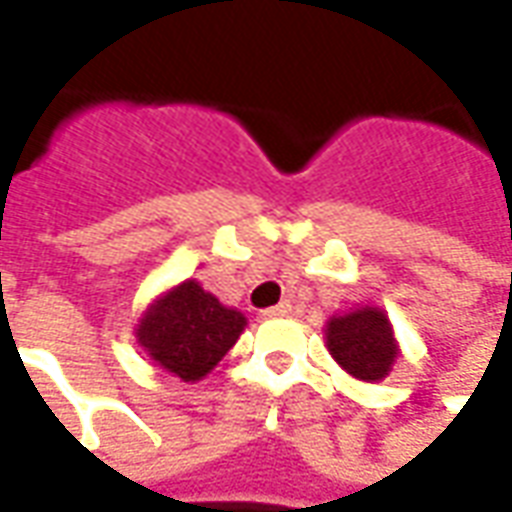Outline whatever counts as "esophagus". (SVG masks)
Returning a JSON list of instances; mask_svg holds the SVG:
<instances>
[{"instance_id":"esophagus-1","label":"esophagus","mask_w":512,"mask_h":512,"mask_svg":"<svg viewBox=\"0 0 512 512\" xmlns=\"http://www.w3.org/2000/svg\"><path fill=\"white\" fill-rule=\"evenodd\" d=\"M290 310H293V307H290V301H282V304H277V307H268V310H263L260 315H263V318H279V315H288Z\"/></svg>"}]
</instances>
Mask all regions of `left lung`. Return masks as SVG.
I'll return each instance as SVG.
<instances>
[{
    "label": "left lung",
    "mask_w": 512,
    "mask_h": 512,
    "mask_svg": "<svg viewBox=\"0 0 512 512\" xmlns=\"http://www.w3.org/2000/svg\"><path fill=\"white\" fill-rule=\"evenodd\" d=\"M326 343L334 359L362 381H381L397 354L392 326L376 307L332 318L326 326Z\"/></svg>",
    "instance_id": "left-lung-1"
}]
</instances>
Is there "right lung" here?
<instances>
[{
    "instance_id": "1",
    "label": "right lung",
    "mask_w": 512,
    "mask_h": 512,
    "mask_svg": "<svg viewBox=\"0 0 512 512\" xmlns=\"http://www.w3.org/2000/svg\"><path fill=\"white\" fill-rule=\"evenodd\" d=\"M244 323L241 312L227 310L194 279H186L150 307L136 337L147 356L167 373L183 381H200L233 348Z\"/></svg>"
}]
</instances>
